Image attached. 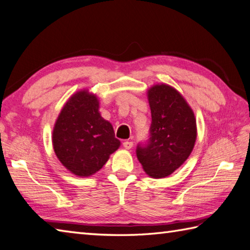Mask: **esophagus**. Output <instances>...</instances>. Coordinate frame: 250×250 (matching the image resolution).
<instances>
[{
    "instance_id": "esophagus-1",
    "label": "esophagus",
    "mask_w": 250,
    "mask_h": 250,
    "mask_svg": "<svg viewBox=\"0 0 250 250\" xmlns=\"http://www.w3.org/2000/svg\"><path fill=\"white\" fill-rule=\"evenodd\" d=\"M132 146H134V144H132L131 141H124V142H123V146L125 147L126 150H129V149H131Z\"/></svg>"
}]
</instances>
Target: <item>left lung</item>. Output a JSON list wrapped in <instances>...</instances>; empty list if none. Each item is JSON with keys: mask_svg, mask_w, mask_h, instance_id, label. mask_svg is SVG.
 <instances>
[{"mask_svg": "<svg viewBox=\"0 0 250 250\" xmlns=\"http://www.w3.org/2000/svg\"><path fill=\"white\" fill-rule=\"evenodd\" d=\"M147 98L152 116L149 138L138 144L136 154L147 175L165 178L191 154L196 139V121L187 101L171 86H153Z\"/></svg>", "mask_w": 250, "mask_h": 250, "instance_id": "1", "label": "left lung"}]
</instances>
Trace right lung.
<instances>
[{
    "label": "right lung",
    "mask_w": 250,
    "mask_h": 250,
    "mask_svg": "<svg viewBox=\"0 0 250 250\" xmlns=\"http://www.w3.org/2000/svg\"><path fill=\"white\" fill-rule=\"evenodd\" d=\"M98 109L96 96L79 91L64 104L54 127L55 153L76 176L87 177L101 169L121 145Z\"/></svg>",
    "instance_id": "add662e5"
}]
</instances>
